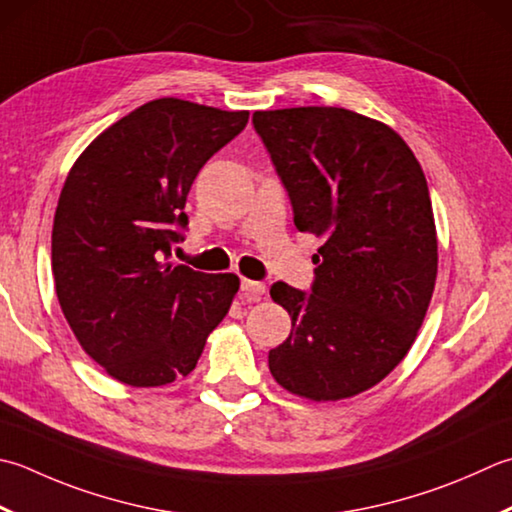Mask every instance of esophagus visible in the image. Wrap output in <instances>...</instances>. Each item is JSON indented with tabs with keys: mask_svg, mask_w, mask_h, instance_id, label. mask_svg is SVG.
<instances>
[{
	"mask_svg": "<svg viewBox=\"0 0 512 512\" xmlns=\"http://www.w3.org/2000/svg\"><path fill=\"white\" fill-rule=\"evenodd\" d=\"M266 293V286L262 282H253V279H242V297L246 302H259Z\"/></svg>",
	"mask_w": 512,
	"mask_h": 512,
	"instance_id": "esophagus-1",
	"label": "esophagus"
}]
</instances>
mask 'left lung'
<instances>
[{
  "label": "left lung",
  "instance_id": "1",
  "mask_svg": "<svg viewBox=\"0 0 512 512\" xmlns=\"http://www.w3.org/2000/svg\"><path fill=\"white\" fill-rule=\"evenodd\" d=\"M253 124L297 230L322 237L308 295L270 288L293 328L268 368L310 402L355 397L406 357L433 297L437 230L424 170L393 128L346 108L257 110Z\"/></svg>",
  "mask_w": 512,
  "mask_h": 512
}]
</instances>
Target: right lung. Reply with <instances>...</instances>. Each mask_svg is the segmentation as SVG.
I'll return each mask as SVG.
<instances>
[{
  "instance_id": "1",
  "label": "right lung",
  "mask_w": 512,
  "mask_h": 512,
  "mask_svg": "<svg viewBox=\"0 0 512 512\" xmlns=\"http://www.w3.org/2000/svg\"><path fill=\"white\" fill-rule=\"evenodd\" d=\"M248 110L153 99L108 126L70 168L53 222L55 293L79 346L117 382L186 377L239 290L233 273L170 262L188 190Z\"/></svg>"
}]
</instances>
